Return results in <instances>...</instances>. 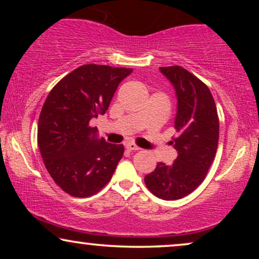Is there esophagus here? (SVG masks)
I'll return each instance as SVG.
<instances>
[{"mask_svg":"<svg viewBox=\"0 0 259 259\" xmlns=\"http://www.w3.org/2000/svg\"><path fill=\"white\" fill-rule=\"evenodd\" d=\"M126 148L128 151H139L140 150V147H138L137 145H134L133 143H128V144H126Z\"/></svg>","mask_w":259,"mask_h":259,"instance_id":"1","label":"esophagus"}]
</instances>
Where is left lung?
Here are the masks:
<instances>
[{
	"mask_svg": "<svg viewBox=\"0 0 259 259\" xmlns=\"http://www.w3.org/2000/svg\"><path fill=\"white\" fill-rule=\"evenodd\" d=\"M176 91L175 128L171 143L178 152L172 165L158 162L145 176L147 189L164 200H177L203 183L218 146L219 120L213 97L204 82L180 66L160 67Z\"/></svg>",
	"mask_w": 259,
	"mask_h": 259,
	"instance_id": "left-lung-1",
	"label": "left lung"
}]
</instances>
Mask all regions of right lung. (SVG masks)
I'll return each mask as SVG.
<instances>
[{"instance_id":"add662e5","label":"right lung","mask_w":259,"mask_h":259,"mask_svg":"<svg viewBox=\"0 0 259 259\" xmlns=\"http://www.w3.org/2000/svg\"><path fill=\"white\" fill-rule=\"evenodd\" d=\"M132 68L83 65L51 91L41 109L37 144L54 182L73 197L99 192L122 158L123 145L106 143L90 121L104 115Z\"/></svg>"}]
</instances>
